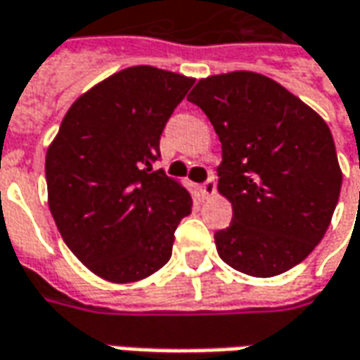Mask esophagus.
I'll return each mask as SVG.
<instances>
[{"instance_id": "34e87169", "label": "esophagus", "mask_w": 360, "mask_h": 360, "mask_svg": "<svg viewBox=\"0 0 360 360\" xmlns=\"http://www.w3.org/2000/svg\"><path fill=\"white\" fill-rule=\"evenodd\" d=\"M215 189H217V181H215V177H213V175H210V177H207V181H203V183H201V187H199L201 195L205 197V199L213 195V193H215Z\"/></svg>"}]
</instances>
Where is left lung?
I'll use <instances>...</instances> for the list:
<instances>
[{"mask_svg": "<svg viewBox=\"0 0 360 360\" xmlns=\"http://www.w3.org/2000/svg\"><path fill=\"white\" fill-rule=\"evenodd\" d=\"M189 102L221 141L217 189L231 201L233 219L215 231L219 258L256 278L294 268L324 238L340 195L330 129L256 72L199 80Z\"/></svg>", "mask_w": 360, "mask_h": 360, "instance_id": "8db88e82", "label": "left lung"}]
</instances>
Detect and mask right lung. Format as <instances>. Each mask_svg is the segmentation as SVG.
I'll return each instance as SVG.
<instances>
[{"instance_id":"add662e5","label":"right lung","mask_w":360,"mask_h":360,"mask_svg":"<svg viewBox=\"0 0 360 360\" xmlns=\"http://www.w3.org/2000/svg\"><path fill=\"white\" fill-rule=\"evenodd\" d=\"M191 78L153 66L117 72L70 106L46 155L48 203L66 245L110 282H136L171 258L191 195L153 163Z\"/></svg>"}]
</instances>
